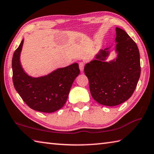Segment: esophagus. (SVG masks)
Listing matches in <instances>:
<instances>
[{
  "mask_svg": "<svg viewBox=\"0 0 154 154\" xmlns=\"http://www.w3.org/2000/svg\"><path fill=\"white\" fill-rule=\"evenodd\" d=\"M79 66L80 71H81V72H83V69H84V66H85V64H84V63L80 62L79 64Z\"/></svg>",
  "mask_w": 154,
  "mask_h": 154,
  "instance_id": "esophagus-1",
  "label": "esophagus"
}]
</instances>
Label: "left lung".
Here are the masks:
<instances>
[{
    "mask_svg": "<svg viewBox=\"0 0 154 154\" xmlns=\"http://www.w3.org/2000/svg\"><path fill=\"white\" fill-rule=\"evenodd\" d=\"M116 60L105 62L108 49L101 50L84 71L89 79L91 96L97 103L116 106L131 97L141 73L140 52L136 43L123 29L116 28Z\"/></svg>",
    "mask_w": 154,
    "mask_h": 154,
    "instance_id": "obj_1",
    "label": "left lung"
}]
</instances>
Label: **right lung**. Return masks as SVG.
Segmentation results:
<instances>
[{
    "mask_svg": "<svg viewBox=\"0 0 154 154\" xmlns=\"http://www.w3.org/2000/svg\"><path fill=\"white\" fill-rule=\"evenodd\" d=\"M23 40L15 50L12 60L13 81L16 91L28 106L35 111L53 113L67 101L72 84L80 73L79 65L57 69L46 76L34 78L21 67L20 55Z\"/></svg>",
    "mask_w": 154,
    "mask_h": 154,
    "instance_id": "obj_1",
    "label": "right lung"
}]
</instances>
